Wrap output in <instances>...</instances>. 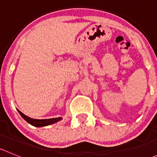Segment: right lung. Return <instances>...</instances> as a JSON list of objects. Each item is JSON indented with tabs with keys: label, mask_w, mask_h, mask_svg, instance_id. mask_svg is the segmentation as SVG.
Wrapping results in <instances>:
<instances>
[{
	"label": "right lung",
	"mask_w": 157,
	"mask_h": 157,
	"mask_svg": "<svg viewBox=\"0 0 157 157\" xmlns=\"http://www.w3.org/2000/svg\"><path fill=\"white\" fill-rule=\"evenodd\" d=\"M18 112L20 114V115L23 117V119L26 120L28 123H29L32 125L35 126V127H43V126L50 125V124H54L55 122H58V121H61L62 119L61 117H59V118H48V119H34V118H31L29 117L26 116V115L22 113L20 111L18 110Z\"/></svg>",
	"instance_id": "obj_1"
}]
</instances>
